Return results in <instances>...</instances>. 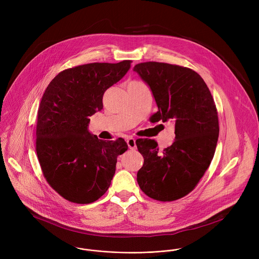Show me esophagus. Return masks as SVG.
I'll return each mask as SVG.
<instances>
[{
    "label": "esophagus",
    "instance_id": "esophagus-1",
    "mask_svg": "<svg viewBox=\"0 0 259 259\" xmlns=\"http://www.w3.org/2000/svg\"><path fill=\"white\" fill-rule=\"evenodd\" d=\"M126 144H127L128 148H131V149H136V148H137V145H136V140H135V139H133V138H131V139H127V141H126Z\"/></svg>",
    "mask_w": 259,
    "mask_h": 259
}]
</instances>
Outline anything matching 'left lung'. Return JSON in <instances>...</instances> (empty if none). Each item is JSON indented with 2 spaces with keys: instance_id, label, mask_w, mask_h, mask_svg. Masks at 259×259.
I'll return each instance as SVG.
<instances>
[{
  "instance_id": "8db88e82",
  "label": "left lung",
  "mask_w": 259,
  "mask_h": 259,
  "mask_svg": "<svg viewBox=\"0 0 259 259\" xmlns=\"http://www.w3.org/2000/svg\"><path fill=\"white\" fill-rule=\"evenodd\" d=\"M152 92L158 111L153 122H175L174 144L158 150L153 140L136 144L144 156L138 184L149 197L172 201L188 194L208 168L217 148L220 126L209 89L196 72L177 65L147 62L135 66Z\"/></svg>"
}]
</instances>
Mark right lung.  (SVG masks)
I'll list each match as a JSON object with an SVG mask.
<instances>
[{
  "instance_id": "1",
  "label": "right lung",
  "mask_w": 259,
  "mask_h": 259,
  "mask_svg": "<svg viewBox=\"0 0 259 259\" xmlns=\"http://www.w3.org/2000/svg\"><path fill=\"white\" fill-rule=\"evenodd\" d=\"M131 61L92 63L65 70L47 87L37 111V158L48 184L61 196L87 204L106 193L123 139L102 141L89 132L90 116L103 110L105 92L131 69Z\"/></svg>"
}]
</instances>
